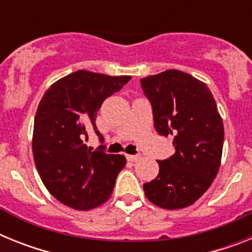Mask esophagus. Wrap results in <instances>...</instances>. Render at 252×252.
Wrapping results in <instances>:
<instances>
[{"mask_svg":"<svg viewBox=\"0 0 252 252\" xmlns=\"http://www.w3.org/2000/svg\"><path fill=\"white\" fill-rule=\"evenodd\" d=\"M126 158H127L128 161H137V160H140V155H126Z\"/></svg>","mask_w":252,"mask_h":252,"instance_id":"34e87169","label":"esophagus"}]
</instances>
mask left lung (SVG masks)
I'll list each match as a JSON object with an SVG mask.
<instances>
[{"mask_svg":"<svg viewBox=\"0 0 252 252\" xmlns=\"http://www.w3.org/2000/svg\"><path fill=\"white\" fill-rule=\"evenodd\" d=\"M153 107L154 126L173 136L175 154L158 160L159 174L144 184L151 203L165 209L186 208L211 187L221 165L223 122L206 83L169 69L141 79Z\"/></svg>","mask_w":252,"mask_h":252,"instance_id":"obj_1","label":"left lung"}]
</instances>
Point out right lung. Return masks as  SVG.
<instances>
[{
    "instance_id": "1",
    "label": "right lung",
    "mask_w": 252,
    "mask_h": 252,
    "mask_svg": "<svg viewBox=\"0 0 252 252\" xmlns=\"http://www.w3.org/2000/svg\"><path fill=\"white\" fill-rule=\"evenodd\" d=\"M130 75L110 77L78 70L51 84L37 106L32 135L35 165L44 186L60 203L88 211L110 199L116 178L126 165L124 155L90 150L87 130L107 97L119 92Z\"/></svg>"
}]
</instances>
